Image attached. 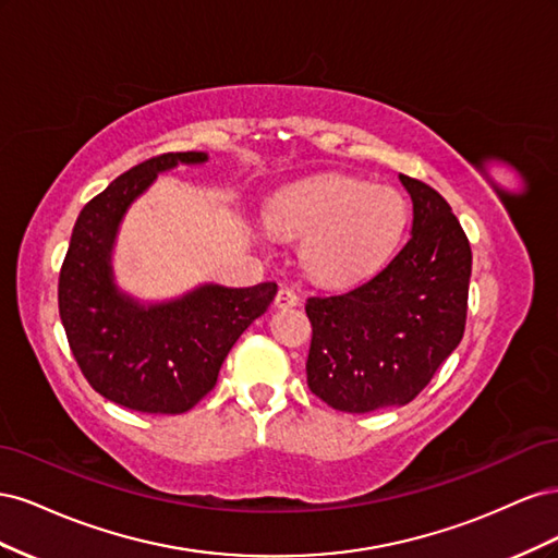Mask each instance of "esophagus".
Segmentation results:
<instances>
[{
  "label": "esophagus",
  "mask_w": 558,
  "mask_h": 558,
  "mask_svg": "<svg viewBox=\"0 0 558 558\" xmlns=\"http://www.w3.org/2000/svg\"><path fill=\"white\" fill-rule=\"evenodd\" d=\"M298 302H300V295H298L293 289H289V286H281L279 293H277V298H275V305H277L279 310L295 307Z\"/></svg>",
  "instance_id": "obj_1"
}]
</instances>
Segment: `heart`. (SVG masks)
Masks as SVG:
<instances>
[{
	"label": "heart",
	"mask_w": 558,
	"mask_h": 558,
	"mask_svg": "<svg viewBox=\"0 0 558 558\" xmlns=\"http://www.w3.org/2000/svg\"><path fill=\"white\" fill-rule=\"evenodd\" d=\"M408 221L398 191L353 177H324L281 193L267 226L281 238L305 240L302 263L320 281L367 277L391 256Z\"/></svg>",
	"instance_id": "b5f03b06"
}]
</instances>
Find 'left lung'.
I'll use <instances>...</instances> for the list:
<instances>
[{
	"mask_svg": "<svg viewBox=\"0 0 558 558\" xmlns=\"http://www.w3.org/2000/svg\"><path fill=\"white\" fill-rule=\"evenodd\" d=\"M412 238L375 277L307 300V386L332 410L365 414L412 402L465 330L472 251L428 183L400 174Z\"/></svg>",
	"mask_w": 558,
	"mask_h": 558,
	"instance_id": "left-lung-1",
	"label": "left lung"
}]
</instances>
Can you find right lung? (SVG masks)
Instances as JSON below:
<instances>
[{
	"instance_id": "1",
	"label": "right lung",
	"mask_w": 558,
	"mask_h": 558,
	"mask_svg": "<svg viewBox=\"0 0 558 558\" xmlns=\"http://www.w3.org/2000/svg\"><path fill=\"white\" fill-rule=\"evenodd\" d=\"M207 154H162L113 179L81 209L60 269L58 307L83 377L99 396L146 414H183L216 386L228 351L277 295L205 283L179 300L144 307L116 289L111 248L128 207L158 172Z\"/></svg>"
}]
</instances>
